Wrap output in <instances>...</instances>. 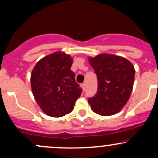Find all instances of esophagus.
<instances>
[{"label":"esophagus","mask_w":158,"mask_h":158,"mask_svg":"<svg viewBox=\"0 0 158 158\" xmlns=\"http://www.w3.org/2000/svg\"><path fill=\"white\" fill-rule=\"evenodd\" d=\"M81 88H82L83 91H85V89H86V85H85V83H82V84L81 85Z\"/></svg>","instance_id":"obj_1"}]
</instances>
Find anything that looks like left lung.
Instances as JSON below:
<instances>
[{"label":"left lung","mask_w":158,"mask_h":158,"mask_svg":"<svg viewBox=\"0 0 158 158\" xmlns=\"http://www.w3.org/2000/svg\"><path fill=\"white\" fill-rule=\"evenodd\" d=\"M88 60L98 80L97 94L88 99L92 110L101 116L118 113L131 94L135 75L133 64L122 56L108 53Z\"/></svg>","instance_id":"8db88e82"}]
</instances>
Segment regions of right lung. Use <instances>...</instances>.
Returning <instances> with one entry per match:
<instances>
[{
	"label": "right lung",
	"mask_w": 158,
	"mask_h": 158,
	"mask_svg": "<svg viewBox=\"0 0 158 158\" xmlns=\"http://www.w3.org/2000/svg\"><path fill=\"white\" fill-rule=\"evenodd\" d=\"M73 59L63 52H56L41 59L32 71L31 88L42 111L60 117L73 110L81 88L70 70Z\"/></svg>",
	"instance_id": "right-lung-1"
}]
</instances>
